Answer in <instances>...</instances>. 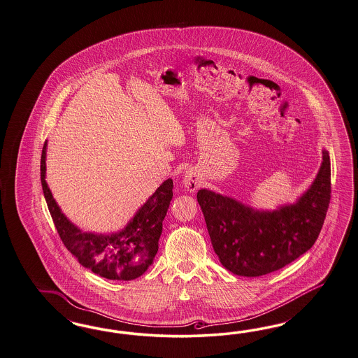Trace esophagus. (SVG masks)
I'll return each instance as SVG.
<instances>
[{
	"mask_svg": "<svg viewBox=\"0 0 358 358\" xmlns=\"http://www.w3.org/2000/svg\"><path fill=\"white\" fill-rule=\"evenodd\" d=\"M184 185H185L187 190L190 192H196L201 186L200 176L197 173L187 171L184 176Z\"/></svg>",
	"mask_w": 358,
	"mask_h": 358,
	"instance_id": "34e87169",
	"label": "esophagus"
}]
</instances>
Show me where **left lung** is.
Instances as JSON below:
<instances>
[{"instance_id":"obj_1","label":"left lung","mask_w":358,"mask_h":358,"mask_svg":"<svg viewBox=\"0 0 358 358\" xmlns=\"http://www.w3.org/2000/svg\"><path fill=\"white\" fill-rule=\"evenodd\" d=\"M197 201L225 269L243 277L275 272L308 252L321 231L330 202L329 153L322 150L320 171L300 199L273 212L208 189L199 190Z\"/></svg>"}]
</instances>
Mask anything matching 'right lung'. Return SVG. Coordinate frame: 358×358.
<instances>
[{
	"instance_id": "obj_1",
	"label": "right lung",
	"mask_w": 358,
	"mask_h": 358,
	"mask_svg": "<svg viewBox=\"0 0 358 358\" xmlns=\"http://www.w3.org/2000/svg\"><path fill=\"white\" fill-rule=\"evenodd\" d=\"M46 141L41 155L43 196L55 227L66 249L89 271L108 280L130 281L146 272L157 255L162 221L173 197L172 178L164 181L128 225L115 234L83 231L61 212L45 180Z\"/></svg>"
}]
</instances>
